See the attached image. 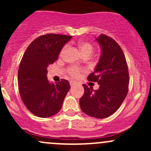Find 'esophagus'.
I'll return each instance as SVG.
<instances>
[{"instance_id": "34e87169", "label": "esophagus", "mask_w": 151, "mask_h": 151, "mask_svg": "<svg viewBox=\"0 0 151 151\" xmlns=\"http://www.w3.org/2000/svg\"><path fill=\"white\" fill-rule=\"evenodd\" d=\"M70 85H71V87H74V85H75V83L74 82H70Z\"/></svg>"}]
</instances>
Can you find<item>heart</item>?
<instances>
[{"mask_svg": "<svg viewBox=\"0 0 151 151\" xmlns=\"http://www.w3.org/2000/svg\"><path fill=\"white\" fill-rule=\"evenodd\" d=\"M67 46H64L60 52V55H63L67 50ZM78 50L80 51V53L83 58L86 57L88 58L92 55L93 52V46L91 45V43L88 42H85V41H81L78 43ZM68 72L71 77H74V78H78L80 77V69H79L77 67H70L68 69Z\"/></svg>", "mask_w": 151, "mask_h": 151, "instance_id": "obj_1", "label": "heart"}]
</instances>
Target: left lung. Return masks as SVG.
I'll return each instance as SVG.
<instances>
[{
	"label": "left lung",
	"instance_id": "obj_1",
	"mask_svg": "<svg viewBox=\"0 0 151 151\" xmlns=\"http://www.w3.org/2000/svg\"><path fill=\"white\" fill-rule=\"evenodd\" d=\"M101 47V57L88 77V81L97 82L98 90L83 85L84 95L80 98L83 112L96 118H105L115 113L129 91V75L122 49L109 36L101 34L96 39Z\"/></svg>",
	"mask_w": 151,
	"mask_h": 151
}]
</instances>
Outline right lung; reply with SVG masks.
Listing matches in <instances>:
<instances>
[{
    "instance_id": "add662e5",
    "label": "right lung",
    "mask_w": 151,
    "mask_h": 151,
    "mask_svg": "<svg viewBox=\"0 0 151 151\" xmlns=\"http://www.w3.org/2000/svg\"><path fill=\"white\" fill-rule=\"evenodd\" d=\"M71 36L43 35L33 40L25 50L18 70V86L24 104L39 118H48L60 110L70 89L68 80L51 83L47 66L58 60L59 53Z\"/></svg>"
}]
</instances>
